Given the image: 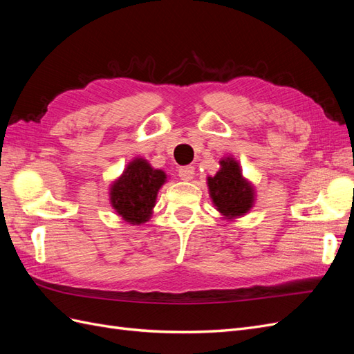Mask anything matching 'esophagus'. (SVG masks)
I'll return each instance as SVG.
<instances>
[{
  "label": "esophagus",
  "mask_w": 354,
  "mask_h": 354,
  "mask_svg": "<svg viewBox=\"0 0 354 354\" xmlns=\"http://www.w3.org/2000/svg\"><path fill=\"white\" fill-rule=\"evenodd\" d=\"M178 176H180V178H181V180L190 181L192 178L195 177V168H194V167H190V165H187V167H181V168L178 169Z\"/></svg>",
  "instance_id": "34e87169"
}]
</instances>
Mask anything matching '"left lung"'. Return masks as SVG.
Segmentation results:
<instances>
[{
    "instance_id": "8db88e82",
    "label": "left lung",
    "mask_w": 354,
    "mask_h": 354,
    "mask_svg": "<svg viewBox=\"0 0 354 354\" xmlns=\"http://www.w3.org/2000/svg\"><path fill=\"white\" fill-rule=\"evenodd\" d=\"M212 205L221 218L233 221L248 214L255 203V187L242 174L236 158L232 155L220 159V169L216 176L207 177Z\"/></svg>"
}]
</instances>
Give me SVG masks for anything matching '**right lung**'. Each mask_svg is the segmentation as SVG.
I'll use <instances>...</instances> for the list:
<instances>
[{
    "label": "right lung",
    "instance_id": "obj_1",
    "mask_svg": "<svg viewBox=\"0 0 354 354\" xmlns=\"http://www.w3.org/2000/svg\"><path fill=\"white\" fill-rule=\"evenodd\" d=\"M165 183V171L153 168L147 159L137 156L111 183V207L125 223L140 226L151 220L158 192Z\"/></svg>",
    "mask_w": 354,
    "mask_h": 354
}]
</instances>
